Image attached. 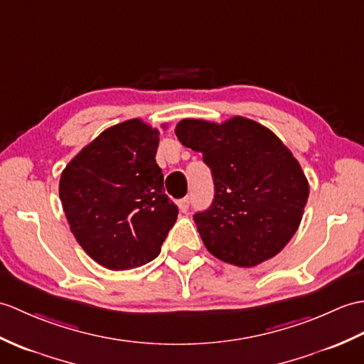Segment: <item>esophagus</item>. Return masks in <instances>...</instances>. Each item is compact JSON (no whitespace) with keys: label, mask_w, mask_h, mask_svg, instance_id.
Wrapping results in <instances>:
<instances>
[{"label":"esophagus","mask_w":364,"mask_h":364,"mask_svg":"<svg viewBox=\"0 0 364 364\" xmlns=\"http://www.w3.org/2000/svg\"><path fill=\"white\" fill-rule=\"evenodd\" d=\"M189 206H191L189 197H186V198H181V200H178V208H180L181 213H186V210L189 209Z\"/></svg>","instance_id":"1"}]
</instances>
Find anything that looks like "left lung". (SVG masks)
Segmentation results:
<instances>
[{"label": "left lung", "instance_id": "left-lung-1", "mask_svg": "<svg viewBox=\"0 0 364 364\" xmlns=\"http://www.w3.org/2000/svg\"><path fill=\"white\" fill-rule=\"evenodd\" d=\"M175 134L201 151L213 172L214 200L193 215L210 255L250 268L281 252L298 231L309 198L306 175L282 141L242 116L223 124L183 119Z\"/></svg>", "mask_w": 364, "mask_h": 364}]
</instances>
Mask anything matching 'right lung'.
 I'll return each mask as SVG.
<instances>
[{
    "label": "right lung",
    "mask_w": 364,
    "mask_h": 364,
    "mask_svg": "<svg viewBox=\"0 0 364 364\" xmlns=\"http://www.w3.org/2000/svg\"><path fill=\"white\" fill-rule=\"evenodd\" d=\"M159 132L141 119L104 130L65 167L58 184L75 240L114 272L154 260L176 222L156 164Z\"/></svg>",
    "instance_id": "1"
}]
</instances>
